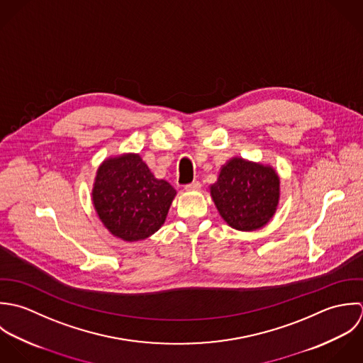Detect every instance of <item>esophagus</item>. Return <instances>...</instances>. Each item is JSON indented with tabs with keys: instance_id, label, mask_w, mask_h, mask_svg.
I'll return each instance as SVG.
<instances>
[{
	"instance_id": "obj_1",
	"label": "esophagus",
	"mask_w": 363,
	"mask_h": 363,
	"mask_svg": "<svg viewBox=\"0 0 363 363\" xmlns=\"http://www.w3.org/2000/svg\"><path fill=\"white\" fill-rule=\"evenodd\" d=\"M201 186H202V185H201L199 181H194L192 184H189V185L185 186V191H199Z\"/></svg>"
}]
</instances>
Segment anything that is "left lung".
I'll return each instance as SVG.
<instances>
[{"instance_id":"8db88e82","label":"left lung","mask_w":363,"mask_h":363,"mask_svg":"<svg viewBox=\"0 0 363 363\" xmlns=\"http://www.w3.org/2000/svg\"><path fill=\"white\" fill-rule=\"evenodd\" d=\"M218 215L238 231H254L275 216L281 199V178L264 162L233 157L209 186Z\"/></svg>"}]
</instances>
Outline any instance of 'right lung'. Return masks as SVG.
<instances>
[{
  "label": "right lung",
  "mask_w": 363,
  "mask_h": 363,
  "mask_svg": "<svg viewBox=\"0 0 363 363\" xmlns=\"http://www.w3.org/2000/svg\"><path fill=\"white\" fill-rule=\"evenodd\" d=\"M177 191L154 177L138 152L105 158L95 174L91 199L105 228L128 242L145 240L164 224Z\"/></svg>",
  "instance_id": "obj_1"
}]
</instances>
